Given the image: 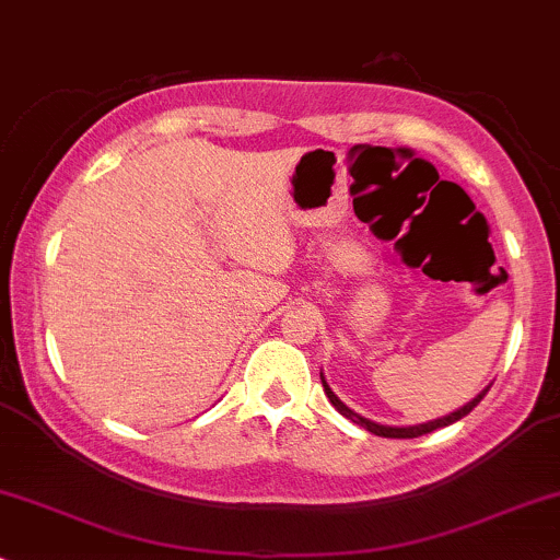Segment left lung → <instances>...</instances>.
<instances>
[{
  "mask_svg": "<svg viewBox=\"0 0 560 560\" xmlns=\"http://www.w3.org/2000/svg\"><path fill=\"white\" fill-rule=\"evenodd\" d=\"M322 386H324V392H327L329 402H332V405L337 407V412H340V416H345V418H348V420H353V423L363 425L365 431L376 433V436H384V439H418V436H423V433H431V431H436V428H444V425H452V423H457L459 418L470 416V412L475 410V407L480 405V399L488 395V389H491V386H486V389H482L478 397L470 399V402H467L465 407H459V410H457V412H452V416H444V418H439V420H431V423H423V425H410V428H392V425H378V423H374V420H369V418H361V416H358V412L350 410L348 405H342V402H340V397H337L335 392L329 389V384L324 382V376H322Z\"/></svg>",
  "mask_w": 560,
  "mask_h": 560,
  "instance_id": "1",
  "label": "left lung"
}]
</instances>
